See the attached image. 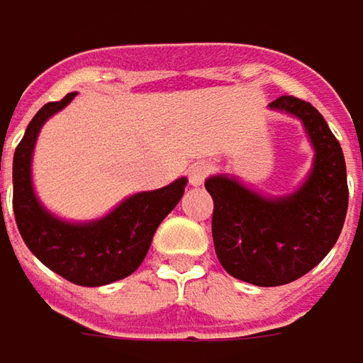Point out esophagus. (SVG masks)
<instances>
[{"label":"esophagus","mask_w":363,"mask_h":363,"mask_svg":"<svg viewBox=\"0 0 363 363\" xmlns=\"http://www.w3.org/2000/svg\"><path fill=\"white\" fill-rule=\"evenodd\" d=\"M208 172H211L208 164H205V162H196V164H193V167L189 169V182H191L193 186H199V184H203V181H205Z\"/></svg>","instance_id":"1"}]
</instances>
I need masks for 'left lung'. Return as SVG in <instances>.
Instances as JSON below:
<instances>
[{
	"instance_id": "1",
	"label": "left lung",
	"mask_w": 363,
	"mask_h": 363,
	"mask_svg": "<svg viewBox=\"0 0 363 363\" xmlns=\"http://www.w3.org/2000/svg\"><path fill=\"white\" fill-rule=\"evenodd\" d=\"M271 108L303 122L315 160L297 193L265 199L229 177L205 182L213 196V243L235 279L259 287L285 285L318 265L335 245L347 213V177L342 146L315 108L279 96Z\"/></svg>"
}]
</instances>
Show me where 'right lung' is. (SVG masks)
<instances>
[{
    "mask_svg": "<svg viewBox=\"0 0 363 363\" xmlns=\"http://www.w3.org/2000/svg\"><path fill=\"white\" fill-rule=\"evenodd\" d=\"M74 96L76 92H69L57 102H48L28 124L13 155V215L21 239L45 267L76 285L98 287L124 279L138 269L158 225L179 205L186 179L158 191L132 194L108 217L88 225L52 217L33 194V144L45 120L69 104Z\"/></svg>",
    "mask_w": 363,
    "mask_h": 363,
    "instance_id": "obj_1",
    "label": "right lung"
}]
</instances>
